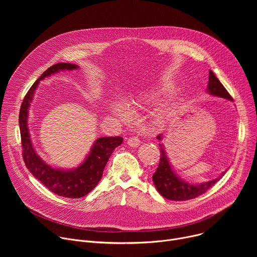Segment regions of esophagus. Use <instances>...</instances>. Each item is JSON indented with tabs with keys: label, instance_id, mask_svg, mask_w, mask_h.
Masks as SVG:
<instances>
[{
	"label": "esophagus",
	"instance_id": "34e87169",
	"mask_svg": "<svg viewBox=\"0 0 257 257\" xmlns=\"http://www.w3.org/2000/svg\"><path fill=\"white\" fill-rule=\"evenodd\" d=\"M127 143L131 146V148H137V146L140 144V140L136 136H131L128 138Z\"/></svg>",
	"mask_w": 257,
	"mask_h": 257
}]
</instances>
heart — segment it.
<instances>
[{
  "mask_svg": "<svg viewBox=\"0 0 257 257\" xmlns=\"http://www.w3.org/2000/svg\"><path fill=\"white\" fill-rule=\"evenodd\" d=\"M157 94V93H156ZM156 94H154V95H152V96H155ZM150 94H148V93H139L138 95H136V96H132L130 99H129V101H130V103L131 104H139L142 100H144V99H146V98H149V97H152ZM113 111L117 114V115H119V116H124V111L123 109L120 107V106H115L114 108H113Z\"/></svg>",
  "mask_w": 257,
  "mask_h": 257,
  "instance_id": "heart-1",
  "label": "heart"
}]
</instances>
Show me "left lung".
Wrapping results in <instances>:
<instances>
[{
  "mask_svg": "<svg viewBox=\"0 0 257 257\" xmlns=\"http://www.w3.org/2000/svg\"><path fill=\"white\" fill-rule=\"evenodd\" d=\"M207 91L212 95L221 96V97L233 100V97L230 95V93L227 91L224 85L219 82V80L213 74L212 71H209ZM157 138L159 140H162V135L161 134L158 135ZM159 146H160V152H161V159H160L159 167L155 172V174L153 175V181L160 194L167 199L175 200V201H185V200L193 199L203 194L204 192H206L226 173L224 172L216 179L208 181L206 183H202V184H199V185L188 184L187 182L182 181L180 178L176 176L167 158L166 152L164 150V145L160 143Z\"/></svg>",
  "mask_w": 257,
  "mask_h": 257,
  "instance_id": "1",
  "label": "left lung"
}]
</instances>
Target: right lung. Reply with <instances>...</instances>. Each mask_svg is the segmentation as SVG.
<instances>
[{"mask_svg":"<svg viewBox=\"0 0 257 257\" xmlns=\"http://www.w3.org/2000/svg\"><path fill=\"white\" fill-rule=\"evenodd\" d=\"M77 68L78 66L75 64L58 63L47 69L25 94L19 112L22 157L26 168L48 189L66 198H80L88 194L101 179L103 169L109 157L123 141V138L120 136L99 137L94 142L90 154L84 163L72 171L53 169L35 154L27 127L28 107L32 100L34 90L40 80H43L45 77L60 70H73Z\"/></svg>","mask_w":257,"mask_h":257,"instance_id":"right-lung-1","label":"right lung"}]
</instances>
